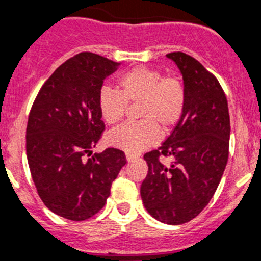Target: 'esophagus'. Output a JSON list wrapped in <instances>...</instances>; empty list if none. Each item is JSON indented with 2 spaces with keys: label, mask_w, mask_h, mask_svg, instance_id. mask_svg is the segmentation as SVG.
I'll list each match as a JSON object with an SVG mask.
<instances>
[{
  "label": "esophagus",
  "mask_w": 261,
  "mask_h": 261,
  "mask_svg": "<svg viewBox=\"0 0 261 261\" xmlns=\"http://www.w3.org/2000/svg\"><path fill=\"white\" fill-rule=\"evenodd\" d=\"M139 157L135 156V154L133 153H126V160H127L128 163H133V161H135V160H138Z\"/></svg>",
  "instance_id": "esophagus-1"
}]
</instances>
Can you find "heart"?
Wrapping results in <instances>:
<instances>
[{
	"instance_id": "1",
	"label": "heart",
	"mask_w": 261,
	"mask_h": 261,
	"mask_svg": "<svg viewBox=\"0 0 261 261\" xmlns=\"http://www.w3.org/2000/svg\"><path fill=\"white\" fill-rule=\"evenodd\" d=\"M186 87L177 76H164L160 70L134 67L118 79V91L104 87L98 93L102 119L116 125L125 117L127 104H140V122L126 123L112 131L109 142L130 153L157 144L160 131H169L182 118L186 107Z\"/></svg>"
}]
</instances>
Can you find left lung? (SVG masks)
<instances>
[{
  "instance_id": "8db88e82",
  "label": "left lung",
  "mask_w": 261,
  "mask_h": 261,
  "mask_svg": "<svg viewBox=\"0 0 261 261\" xmlns=\"http://www.w3.org/2000/svg\"><path fill=\"white\" fill-rule=\"evenodd\" d=\"M174 61L186 87L182 118L159 149L144 154L148 174L140 187L145 210L168 225L191 221L210 203L229 157L230 118L222 87L199 61L182 51ZM160 156H170L164 164Z\"/></svg>"
}]
</instances>
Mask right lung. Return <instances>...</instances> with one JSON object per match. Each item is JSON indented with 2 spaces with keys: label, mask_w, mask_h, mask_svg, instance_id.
<instances>
[{
  "label": "right lung",
  "mask_w": 261,
  "mask_h": 261,
  "mask_svg": "<svg viewBox=\"0 0 261 261\" xmlns=\"http://www.w3.org/2000/svg\"><path fill=\"white\" fill-rule=\"evenodd\" d=\"M118 66L90 51L74 56L44 83L28 116L25 149L37 194L51 212L71 221L101 210L126 164L117 148L85 159L105 128L98 93Z\"/></svg>",
  "instance_id": "obj_1"
}]
</instances>
